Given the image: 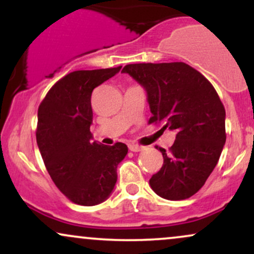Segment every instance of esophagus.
Segmentation results:
<instances>
[{
	"mask_svg": "<svg viewBox=\"0 0 254 254\" xmlns=\"http://www.w3.org/2000/svg\"><path fill=\"white\" fill-rule=\"evenodd\" d=\"M129 149L131 151H142V150H143V147H142V145L136 144V143H130L129 144Z\"/></svg>",
	"mask_w": 254,
	"mask_h": 254,
	"instance_id": "1",
	"label": "esophagus"
}]
</instances>
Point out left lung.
I'll return each instance as SVG.
<instances>
[{
	"mask_svg": "<svg viewBox=\"0 0 254 254\" xmlns=\"http://www.w3.org/2000/svg\"><path fill=\"white\" fill-rule=\"evenodd\" d=\"M123 72L147 90L148 123L176 130L164 165L150 178L156 194L182 200L197 193L217 165L226 143V111L214 86L184 62L127 64Z\"/></svg>",
	"mask_w": 254,
	"mask_h": 254,
	"instance_id": "obj_1",
	"label": "left lung"
}]
</instances>
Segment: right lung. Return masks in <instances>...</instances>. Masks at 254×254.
<instances>
[{
    "instance_id": "right-lung-1",
    "label": "right lung",
    "mask_w": 254,
    "mask_h": 254,
    "mask_svg": "<svg viewBox=\"0 0 254 254\" xmlns=\"http://www.w3.org/2000/svg\"><path fill=\"white\" fill-rule=\"evenodd\" d=\"M121 68L72 71L51 87L38 109L37 144L46 170L58 190L78 205L107 199L127 154L122 142L107 147L90 141L93 89Z\"/></svg>"
}]
</instances>
